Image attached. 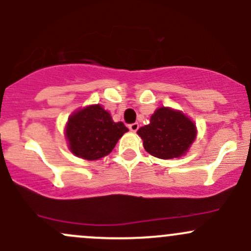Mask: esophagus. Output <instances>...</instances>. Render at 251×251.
Masks as SVG:
<instances>
[{"label": "esophagus", "mask_w": 251, "mask_h": 251, "mask_svg": "<svg viewBox=\"0 0 251 251\" xmlns=\"http://www.w3.org/2000/svg\"><path fill=\"white\" fill-rule=\"evenodd\" d=\"M128 128H130V131H132V132H136V131L139 128V124L138 123L131 124V125H128Z\"/></svg>", "instance_id": "1"}]
</instances>
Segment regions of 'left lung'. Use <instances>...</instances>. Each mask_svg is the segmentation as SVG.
<instances>
[{"label":"left lung","mask_w":251,"mask_h":251,"mask_svg":"<svg viewBox=\"0 0 251 251\" xmlns=\"http://www.w3.org/2000/svg\"><path fill=\"white\" fill-rule=\"evenodd\" d=\"M137 133L150 155L168 160L188 152L196 139L197 128L194 121L180 110L160 107L150 118L149 125L139 128Z\"/></svg>","instance_id":"left-lung-1"}]
</instances>
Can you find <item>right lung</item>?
Wrapping results in <instances>:
<instances>
[{
  "label": "right lung",
  "instance_id": "1",
  "mask_svg": "<svg viewBox=\"0 0 251 251\" xmlns=\"http://www.w3.org/2000/svg\"><path fill=\"white\" fill-rule=\"evenodd\" d=\"M127 131L121 121L114 123L101 104H91L70 115L65 136L73 155L95 161L107 156Z\"/></svg>",
  "mask_w": 251,
  "mask_h": 251
}]
</instances>
